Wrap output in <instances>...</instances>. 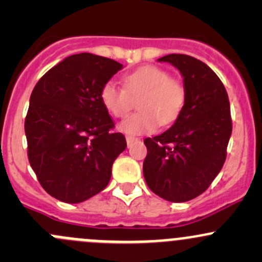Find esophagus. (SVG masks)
Masks as SVG:
<instances>
[{"label": "esophagus", "mask_w": 262, "mask_h": 262, "mask_svg": "<svg viewBox=\"0 0 262 262\" xmlns=\"http://www.w3.org/2000/svg\"><path fill=\"white\" fill-rule=\"evenodd\" d=\"M136 141H138V138H136V137H132V136H126V144H128V147H130Z\"/></svg>", "instance_id": "1"}]
</instances>
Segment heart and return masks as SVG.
<instances>
[{
  "mask_svg": "<svg viewBox=\"0 0 262 262\" xmlns=\"http://www.w3.org/2000/svg\"><path fill=\"white\" fill-rule=\"evenodd\" d=\"M124 90L107 81L100 91V101L110 115L124 118L137 101L136 114L120 124V130L130 136L149 134L158 126L176 121L184 109L186 89L179 78L157 66H142L123 77Z\"/></svg>",
  "mask_w": 262,
  "mask_h": 262,
  "instance_id": "obj_1",
  "label": "heart"
}]
</instances>
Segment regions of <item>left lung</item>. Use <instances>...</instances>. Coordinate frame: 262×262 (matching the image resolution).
<instances>
[{"label": "left lung", "instance_id": "1", "mask_svg": "<svg viewBox=\"0 0 262 262\" xmlns=\"http://www.w3.org/2000/svg\"><path fill=\"white\" fill-rule=\"evenodd\" d=\"M158 62L180 71L186 100L168 130L144 139V180L162 199L189 202L209 187L226 161L232 134L228 95L212 68L196 58L168 54Z\"/></svg>", "mask_w": 262, "mask_h": 262}]
</instances>
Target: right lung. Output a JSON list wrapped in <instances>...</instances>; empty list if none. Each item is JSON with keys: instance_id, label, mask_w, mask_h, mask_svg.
<instances>
[{"instance_id": "obj_1", "label": "right lung", "mask_w": 262, "mask_h": 262, "mask_svg": "<svg viewBox=\"0 0 262 262\" xmlns=\"http://www.w3.org/2000/svg\"><path fill=\"white\" fill-rule=\"evenodd\" d=\"M123 64L80 53L64 58L38 81L25 118L28 157L43 189L76 204L109 184L113 163L126 148L100 101V91Z\"/></svg>"}]
</instances>
